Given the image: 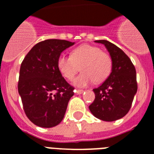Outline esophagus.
<instances>
[{"label": "esophagus", "mask_w": 154, "mask_h": 154, "mask_svg": "<svg viewBox=\"0 0 154 154\" xmlns=\"http://www.w3.org/2000/svg\"><path fill=\"white\" fill-rule=\"evenodd\" d=\"M84 92V90H82V89H77V90H75V93L78 94V95H80V94L83 93Z\"/></svg>", "instance_id": "esophagus-1"}]
</instances>
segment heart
<instances>
[{"instance_id": "heart-1", "label": "heart", "mask_w": 154, "mask_h": 154, "mask_svg": "<svg viewBox=\"0 0 154 154\" xmlns=\"http://www.w3.org/2000/svg\"><path fill=\"white\" fill-rule=\"evenodd\" d=\"M82 72L73 81L78 87H85L93 81L99 83L109 75L112 61L108 53L101 51L98 47L90 45H82L72 51V55L62 54L57 61V67L61 74L72 80L79 70Z\"/></svg>"}]
</instances>
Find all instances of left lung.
<instances>
[{
    "label": "left lung",
    "instance_id": "obj_1",
    "mask_svg": "<svg viewBox=\"0 0 154 154\" xmlns=\"http://www.w3.org/2000/svg\"><path fill=\"white\" fill-rule=\"evenodd\" d=\"M104 45L112 58V72L101 85L93 89L95 100L89 106L95 117L107 122L127 114L137 92V73L130 58L119 47L106 40L95 41Z\"/></svg>",
    "mask_w": 154,
    "mask_h": 154
}]
</instances>
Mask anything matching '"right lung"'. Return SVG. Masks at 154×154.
<instances>
[{
    "mask_svg": "<svg viewBox=\"0 0 154 154\" xmlns=\"http://www.w3.org/2000/svg\"><path fill=\"white\" fill-rule=\"evenodd\" d=\"M75 42L48 39L35 45L20 69L18 93L24 112L35 125L51 128L62 122L74 95L57 67L61 53Z\"/></svg>",
    "mask_w": 154,
    "mask_h": 154,
    "instance_id": "right-lung-1",
    "label": "right lung"
}]
</instances>
